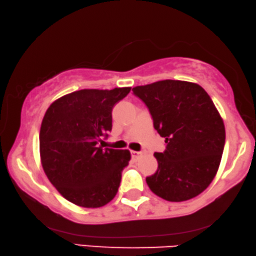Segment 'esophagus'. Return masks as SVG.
Wrapping results in <instances>:
<instances>
[{
	"label": "esophagus",
	"instance_id": "1",
	"mask_svg": "<svg viewBox=\"0 0 256 256\" xmlns=\"http://www.w3.org/2000/svg\"><path fill=\"white\" fill-rule=\"evenodd\" d=\"M132 158H138L142 156V152H137V150H132L130 152Z\"/></svg>",
	"mask_w": 256,
	"mask_h": 256
}]
</instances>
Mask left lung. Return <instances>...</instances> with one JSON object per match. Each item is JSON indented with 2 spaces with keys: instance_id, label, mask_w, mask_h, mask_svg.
Segmentation results:
<instances>
[{
  "instance_id": "8db88e82",
  "label": "left lung",
  "mask_w": 256,
  "mask_h": 256,
  "mask_svg": "<svg viewBox=\"0 0 256 256\" xmlns=\"http://www.w3.org/2000/svg\"><path fill=\"white\" fill-rule=\"evenodd\" d=\"M132 92L166 143L164 152L154 153L158 170L146 177L150 190L170 202L200 195L216 177L226 140L224 120L211 98L198 84L170 79Z\"/></svg>"
}]
</instances>
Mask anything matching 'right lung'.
Returning a JSON list of instances; mask_svg holds the SVG:
<instances>
[{"instance_id": "right-lung-1", "label": "right lung", "mask_w": 256, "mask_h": 256, "mask_svg": "<svg viewBox=\"0 0 256 256\" xmlns=\"http://www.w3.org/2000/svg\"><path fill=\"white\" fill-rule=\"evenodd\" d=\"M130 87L80 90L50 106L42 121L40 153L44 172L69 202L100 208L114 198L128 150L103 148L100 137L112 129V108Z\"/></svg>"}]
</instances>
